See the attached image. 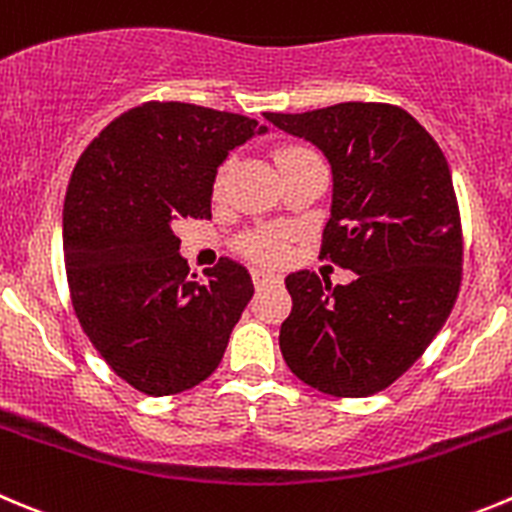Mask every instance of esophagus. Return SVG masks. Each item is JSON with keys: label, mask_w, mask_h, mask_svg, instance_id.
Returning a JSON list of instances; mask_svg holds the SVG:
<instances>
[{"label": "esophagus", "mask_w": 512, "mask_h": 512, "mask_svg": "<svg viewBox=\"0 0 512 512\" xmlns=\"http://www.w3.org/2000/svg\"><path fill=\"white\" fill-rule=\"evenodd\" d=\"M280 275L278 272H272V270H265V267H255L252 270V283L260 288V285H267V283H278Z\"/></svg>", "instance_id": "34e87169"}]
</instances>
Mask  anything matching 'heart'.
<instances>
[{
    "instance_id": "heart-1",
    "label": "heart",
    "mask_w": 512,
    "mask_h": 512,
    "mask_svg": "<svg viewBox=\"0 0 512 512\" xmlns=\"http://www.w3.org/2000/svg\"><path fill=\"white\" fill-rule=\"evenodd\" d=\"M303 151H308V148H300V146H288V148H280L278 151V164H283V161L293 159V156L303 154ZM245 252L250 257H255V260H278L280 255H283V234L275 232V229H265V232H257L252 234V237H247L245 240Z\"/></svg>"
}]
</instances>
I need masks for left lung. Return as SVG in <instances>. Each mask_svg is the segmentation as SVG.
I'll list each match as a JSON object with an SVG mask.
<instances>
[{
	"mask_svg": "<svg viewBox=\"0 0 512 512\" xmlns=\"http://www.w3.org/2000/svg\"><path fill=\"white\" fill-rule=\"evenodd\" d=\"M321 148L333 171L321 257L356 272L348 285L300 270L280 328L285 364L331 396L394 384L444 326L462 280V227L442 148L396 105L338 103L265 113Z\"/></svg>",
	"mask_w": 512,
	"mask_h": 512,
	"instance_id": "left-lung-1",
	"label": "left lung"
}]
</instances>
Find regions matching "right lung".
I'll return each instance as SVG.
<instances>
[{
  "label": "right lung",
  "mask_w": 512,
  "mask_h": 512,
  "mask_svg": "<svg viewBox=\"0 0 512 512\" xmlns=\"http://www.w3.org/2000/svg\"><path fill=\"white\" fill-rule=\"evenodd\" d=\"M265 131L240 113L151 100L108 123L75 164L62 209L75 315L143 394H181L212 376L255 293L227 257L204 280L191 275L174 229L212 217L217 169Z\"/></svg>",
  "instance_id": "obj_1"
}]
</instances>
